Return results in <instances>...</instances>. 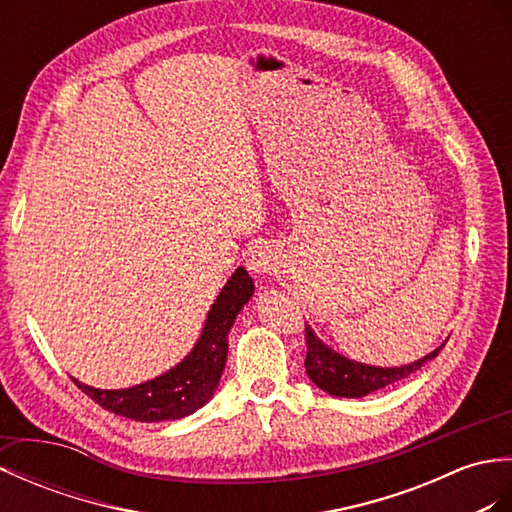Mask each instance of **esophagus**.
Instances as JSON below:
<instances>
[{
    "mask_svg": "<svg viewBox=\"0 0 512 512\" xmlns=\"http://www.w3.org/2000/svg\"><path fill=\"white\" fill-rule=\"evenodd\" d=\"M247 269L256 276H267L274 269V256L265 247H254L247 258Z\"/></svg>",
    "mask_w": 512,
    "mask_h": 512,
    "instance_id": "34e87169",
    "label": "esophagus"
}]
</instances>
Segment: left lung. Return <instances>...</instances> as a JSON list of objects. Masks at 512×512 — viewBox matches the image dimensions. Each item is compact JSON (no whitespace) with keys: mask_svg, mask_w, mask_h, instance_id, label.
<instances>
[{"mask_svg":"<svg viewBox=\"0 0 512 512\" xmlns=\"http://www.w3.org/2000/svg\"><path fill=\"white\" fill-rule=\"evenodd\" d=\"M306 359L304 368L309 379L331 396H342V399H361L370 392H377L385 385H392L405 377H410L420 366H425L427 361L438 357V352L445 348L442 344L434 352H429L423 359L407 366L396 368H381V366H368L355 359H348L339 355L337 350L326 346L320 337L315 335L313 328L306 324Z\"/></svg>","mask_w":512,"mask_h":512,"instance_id":"8db88e82","label":"left lung"}]
</instances>
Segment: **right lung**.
Wrapping results in <instances>:
<instances>
[{"label": "right lung", "instance_id": "right-lung-1", "mask_svg": "<svg viewBox=\"0 0 512 512\" xmlns=\"http://www.w3.org/2000/svg\"><path fill=\"white\" fill-rule=\"evenodd\" d=\"M252 295L254 280L245 267H238L208 311L197 344L160 377L124 390H98L78 379L74 383L100 407L140 423H160L195 414L217 392L227 361V333Z\"/></svg>", "mask_w": 512, "mask_h": 512}]
</instances>
